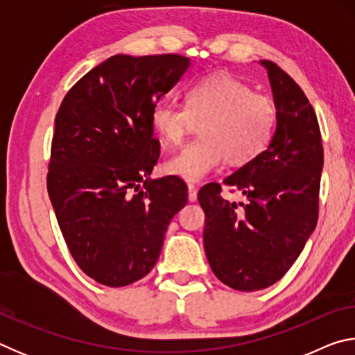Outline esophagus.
I'll return each instance as SVG.
<instances>
[{
  "label": "esophagus",
  "mask_w": 355,
  "mask_h": 355,
  "mask_svg": "<svg viewBox=\"0 0 355 355\" xmlns=\"http://www.w3.org/2000/svg\"><path fill=\"white\" fill-rule=\"evenodd\" d=\"M188 200L189 202L197 200V188L194 184H188Z\"/></svg>",
  "instance_id": "esophagus-1"
}]
</instances>
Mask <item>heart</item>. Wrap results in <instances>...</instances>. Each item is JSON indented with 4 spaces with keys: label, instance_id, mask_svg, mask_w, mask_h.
Returning <instances> with one entry per match:
<instances>
[{
    "label": "heart",
    "instance_id": "1",
    "mask_svg": "<svg viewBox=\"0 0 355 355\" xmlns=\"http://www.w3.org/2000/svg\"><path fill=\"white\" fill-rule=\"evenodd\" d=\"M150 123L167 146H178L200 123L199 139L164 163V171L184 182H200L219 166H244L272 141L277 107L271 97L254 92L248 83L219 73L192 84L186 106L161 100L150 110Z\"/></svg>",
    "mask_w": 355,
    "mask_h": 355
}]
</instances>
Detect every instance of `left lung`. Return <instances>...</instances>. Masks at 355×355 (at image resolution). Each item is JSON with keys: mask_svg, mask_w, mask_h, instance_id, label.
<instances>
[{"mask_svg": "<svg viewBox=\"0 0 355 355\" xmlns=\"http://www.w3.org/2000/svg\"><path fill=\"white\" fill-rule=\"evenodd\" d=\"M260 64L277 107L272 141L224 180L248 202L222 199L219 183L199 191L209 266L222 284L239 291L274 285L297 260L318 222L324 164L320 125L309 98L277 64Z\"/></svg>", "mask_w": 355, "mask_h": 355, "instance_id": "left-lung-1", "label": "left lung"}]
</instances>
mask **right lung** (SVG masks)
I'll list each match as a JSON object with an SVG mask.
<instances>
[{
	"instance_id": "add662e5",
	"label": "right lung",
	"mask_w": 355,
	"mask_h": 355,
	"mask_svg": "<svg viewBox=\"0 0 355 355\" xmlns=\"http://www.w3.org/2000/svg\"><path fill=\"white\" fill-rule=\"evenodd\" d=\"M189 64L180 55L111 56L70 89L56 114L48 196L71 257L101 285L146 277L188 202L178 177L148 175L159 158L150 110Z\"/></svg>"
}]
</instances>
